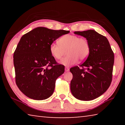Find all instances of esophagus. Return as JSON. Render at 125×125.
<instances>
[{
    "label": "esophagus",
    "mask_w": 125,
    "mask_h": 125,
    "mask_svg": "<svg viewBox=\"0 0 125 125\" xmlns=\"http://www.w3.org/2000/svg\"><path fill=\"white\" fill-rule=\"evenodd\" d=\"M69 71V68L68 67H65V72H68Z\"/></svg>",
    "instance_id": "obj_1"
}]
</instances>
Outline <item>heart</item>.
<instances>
[{
    "label": "heart",
    "instance_id": "1",
    "mask_svg": "<svg viewBox=\"0 0 125 125\" xmlns=\"http://www.w3.org/2000/svg\"><path fill=\"white\" fill-rule=\"evenodd\" d=\"M58 44L53 43L50 46V52L53 57L57 60L62 58L64 51L68 56L61 61L65 66L75 64L78 58L84 60L90 53V45L88 40L76 35H65L60 38Z\"/></svg>",
    "mask_w": 125,
    "mask_h": 125
}]
</instances>
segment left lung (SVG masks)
I'll return each instance as SVG.
<instances>
[{
  "mask_svg": "<svg viewBox=\"0 0 125 125\" xmlns=\"http://www.w3.org/2000/svg\"><path fill=\"white\" fill-rule=\"evenodd\" d=\"M74 33L88 40L90 53L79 67L76 65L70 69L73 74L71 90L79 100H92L103 94L110 85L114 53L107 38L95 31H75Z\"/></svg>",
  "mask_w": 125,
  "mask_h": 125,
  "instance_id": "obj_1",
  "label": "left lung"
}]
</instances>
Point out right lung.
<instances>
[{"label": "right lung", "mask_w": 125, "mask_h": 125, "mask_svg": "<svg viewBox=\"0 0 125 125\" xmlns=\"http://www.w3.org/2000/svg\"><path fill=\"white\" fill-rule=\"evenodd\" d=\"M69 31L37 27L21 38L14 53L15 82L23 94L37 100L53 93L56 80L64 72L50 52L53 42Z\"/></svg>", "instance_id": "add662e5"}]
</instances>
